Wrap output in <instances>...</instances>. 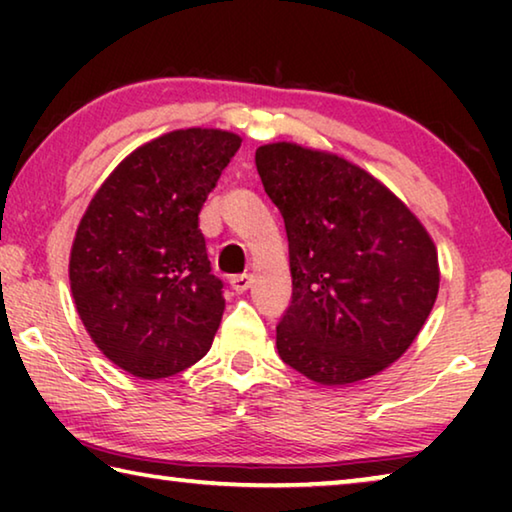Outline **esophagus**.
<instances>
[{"mask_svg":"<svg viewBox=\"0 0 512 512\" xmlns=\"http://www.w3.org/2000/svg\"><path fill=\"white\" fill-rule=\"evenodd\" d=\"M250 275L248 273H241V275H232L230 277V287H232V291H237V293H244V291H248L250 289Z\"/></svg>","mask_w":512,"mask_h":512,"instance_id":"esophagus-1","label":"esophagus"}]
</instances>
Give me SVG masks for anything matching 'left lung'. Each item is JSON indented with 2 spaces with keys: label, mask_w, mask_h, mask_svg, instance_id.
<instances>
[{
  "label": "left lung",
  "mask_w": 512,
  "mask_h": 512,
  "mask_svg": "<svg viewBox=\"0 0 512 512\" xmlns=\"http://www.w3.org/2000/svg\"><path fill=\"white\" fill-rule=\"evenodd\" d=\"M289 237L282 361L325 386L377 375L406 352L438 296V255L400 198L339 155L296 144L255 153Z\"/></svg>",
  "instance_id": "obj_1"
}]
</instances>
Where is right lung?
<instances>
[{
	"instance_id": "right-lung-1",
	"label": "right lung",
	"mask_w": 512,
	"mask_h": 512,
	"mask_svg": "<svg viewBox=\"0 0 512 512\" xmlns=\"http://www.w3.org/2000/svg\"><path fill=\"white\" fill-rule=\"evenodd\" d=\"M237 135L187 128L140 146L94 194L69 259L76 311L121 370L162 379L212 348L225 298L198 212Z\"/></svg>"
}]
</instances>
